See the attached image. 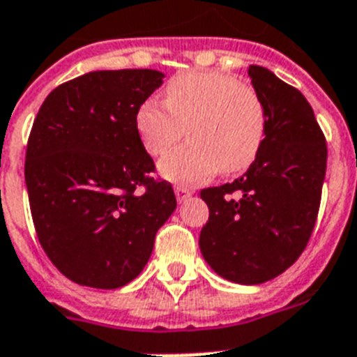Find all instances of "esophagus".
I'll list each match as a JSON object with an SVG mask.
<instances>
[{"instance_id": "obj_1", "label": "esophagus", "mask_w": 357, "mask_h": 357, "mask_svg": "<svg viewBox=\"0 0 357 357\" xmlns=\"http://www.w3.org/2000/svg\"><path fill=\"white\" fill-rule=\"evenodd\" d=\"M174 192H176V198H178L179 204H183L185 199L192 196V190H190L188 187H181V185H179V187H176V190H174Z\"/></svg>"}]
</instances>
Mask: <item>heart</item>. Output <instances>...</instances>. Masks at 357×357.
<instances>
[{
    "instance_id": "1",
    "label": "heart",
    "mask_w": 357,
    "mask_h": 357,
    "mask_svg": "<svg viewBox=\"0 0 357 357\" xmlns=\"http://www.w3.org/2000/svg\"><path fill=\"white\" fill-rule=\"evenodd\" d=\"M188 143L159 163V174L176 185H198L242 172L259 155L266 137V109L259 93L218 71H187L165 88V104L144 100L135 112V132L150 155H163L183 135Z\"/></svg>"
}]
</instances>
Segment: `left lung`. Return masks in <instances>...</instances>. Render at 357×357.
<instances>
[{
	"mask_svg": "<svg viewBox=\"0 0 357 357\" xmlns=\"http://www.w3.org/2000/svg\"><path fill=\"white\" fill-rule=\"evenodd\" d=\"M266 109V137L248 172L202 190L208 222L199 249L214 273L262 284L299 259L314 231L326 174V141L299 89L262 66L248 69Z\"/></svg>",
	"mask_w": 357,
	"mask_h": 357,
	"instance_id": "obj_1",
	"label": "left lung"
}]
</instances>
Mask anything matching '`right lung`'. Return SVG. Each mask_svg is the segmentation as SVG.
<instances>
[{
	"mask_svg": "<svg viewBox=\"0 0 357 357\" xmlns=\"http://www.w3.org/2000/svg\"><path fill=\"white\" fill-rule=\"evenodd\" d=\"M163 78L155 69L91 71L53 89L34 119L25 155L33 222L73 282L115 289L135 279L176 211L135 132V112Z\"/></svg>",
	"mask_w": 357,
	"mask_h": 357,
	"instance_id": "add662e5",
	"label": "right lung"
}]
</instances>
